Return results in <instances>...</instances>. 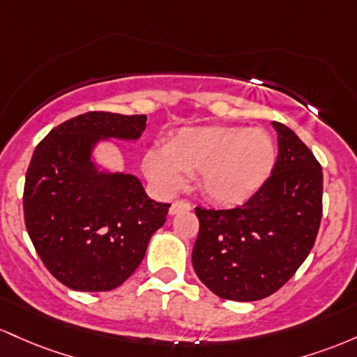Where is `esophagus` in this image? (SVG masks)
Masks as SVG:
<instances>
[{"mask_svg": "<svg viewBox=\"0 0 357 357\" xmlns=\"http://www.w3.org/2000/svg\"><path fill=\"white\" fill-rule=\"evenodd\" d=\"M192 209V206H190V202H187V200H177V202H174L170 206V215H175V214H178V212H182V211H190Z\"/></svg>", "mask_w": 357, "mask_h": 357, "instance_id": "34e87169", "label": "esophagus"}]
</instances>
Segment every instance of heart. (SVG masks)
I'll return each mask as SVG.
<instances>
[{
  "label": "heart",
  "instance_id": "heart-1",
  "mask_svg": "<svg viewBox=\"0 0 357 357\" xmlns=\"http://www.w3.org/2000/svg\"><path fill=\"white\" fill-rule=\"evenodd\" d=\"M276 145L259 128L192 126L180 130L165 148L153 146L143 160L146 177L163 194H175L187 175L199 174L204 197L221 207L243 206L270 178Z\"/></svg>",
  "mask_w": 357,
  "mask_h": 357
}]
</instances>
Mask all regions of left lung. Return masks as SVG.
<instances>
[{
  "mask_svg": "<svg viewBox=\"0 0 357 357\" xmlns=\"http://www.w3.org/2000/svg\"><path fill=\"white\" fill-rule=\"evenodd\" d=\"M278 157L261 190L241 207H195L192 265L212 294L234 302L270 297L314 246L322 218V167L290 128L271 123Z\"/></svg>",
  "mask_w": 357,
  "mask_h": 357,
  "instance_id": "8db88e82",
  "label": "left lung"
}]
</instances>
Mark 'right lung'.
I'll return each instance as SVG.
<instances>
[{
  "label": "right lung",
  "instance_id": "1",
  "mask_svg": "<svg viewBox=\"0 0 357 357\" xmlns=\"http://www.w3.org/2000/svg\"><path fill=\"white\" fill-rule=\"evenodd\" d=\"M145 114L86 113L62 123L35 148L23 209L31 243L60 283L109 291L143 261L170 204L155 202L133 174L104 167V143L138 142Z\"/></svg>",
  "mask_w": 357,
  "mask_h": 357
}]
</instances>
